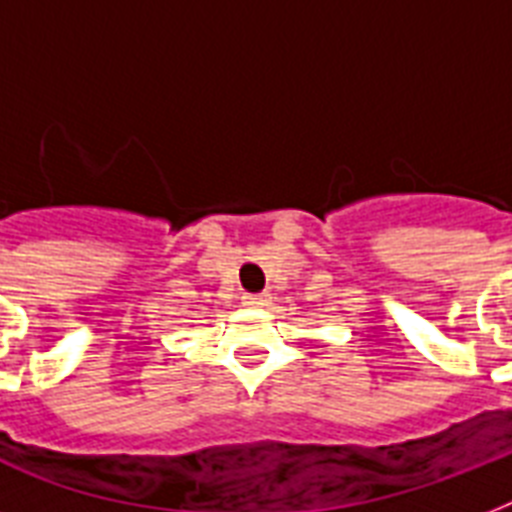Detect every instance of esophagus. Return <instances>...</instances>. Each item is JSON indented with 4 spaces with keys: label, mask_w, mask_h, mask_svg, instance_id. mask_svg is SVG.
Here are the masks:
<instances>
[{
    "label": "esophagus",
    "mask_w": 512,
    "mask_h": 512,
    "mask_svg": "<svg viewBox=\"0 0 512 512\" xmlns=\"http://www.w3.org/2000/svg\"><path fill=\"white\" fill-rule=\"evenodd\" d=\"M265 303H268V295H265V292H257V295H244V305H249V308H263Z\"/></svg>",
    "instance_id": "obj_1"
}]
</instances>
